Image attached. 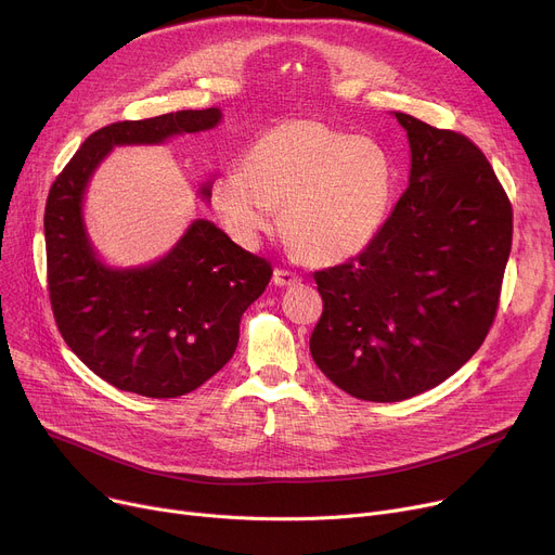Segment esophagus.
Returning a JSON list of instances; mask_svg holds the SVG:
<instances>
[{"label":"esophagus","mask_w":555,"mask_h":555,"mask_svg":"<svg viewBox=\"0 0 555 555\" xmlns=\"http://www.w3.org/2000/svg\"><path fill=\"white\" fill-rule=\"evenodd\" d=\"M273 284L275 286H295V284H300V275H295V273L284 271V269H275L273 271Z\"/></svg>","instance_id":"34e87169"}]
</instances>
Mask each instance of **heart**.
Listing matches in <instances>:
<instances>
[{"mask_svg":"<svg viewBox=\"0 0 555 555\" xmlns=\"http://www.w3.org/2000/svg\"><path fill=\"white\" fill-rule=\"evenodd\" d=\"M396 191L389 151L318 119H286L255 140L240 166L212 182V206L244 244L273 229L311 264L366 250L385 229Z\"/></svg>","mask_w":555,"mask_h":555,"instance_id":"1","label":"heart"}]
</instances>
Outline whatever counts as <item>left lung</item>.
Masks as SVG:
<instances>
[{"instance_id":"1","label":"left lung","mask_w":555,"mask_h":555,"mask_svg":"<svg viewBox=\"0 0 555 555\" xmlns=\"http://www.w3.org/2000/svg\"><path fill=\"white\" fill-rule=\"evenodd\" d=\"M411 149L409 189L377 240L313 273L324 300L311 356L369 402L429 391L472 360L495 318L514 212L482 151L393 113Z\"/></svg>"}]
</instances>
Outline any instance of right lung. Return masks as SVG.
Returning <instances> with one entry per match:
<instances>
[{"label": "right lung", "instance_id": "obj_1", "mask_svg": "<svg viewBox=\"0 0 555 555\" xmlns=\"http://www.w3.org/2000/svg\"><path fill=\"white\" fill-rule=\"evenodd\" d=\"M220 108L117 121L79 146L51 186L44 212L49 293L70 351L119 391L178 398L202 387L235 353L240 320L273 269L208 220L142 267L106 264L83 222V197L115 146L164 144L210 131ZM212 178L197 195L210 199Z\"/></svg>", "mask_w": 555, "mask_h": 555}]
</instances>
